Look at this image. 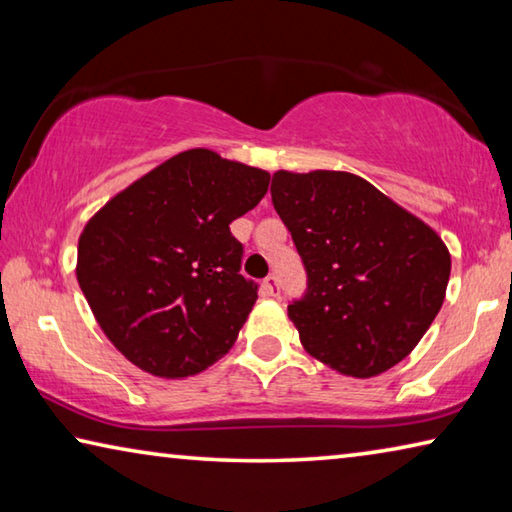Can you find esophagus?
Segmentation results:
<instances>
[{
    "instance_id": "obj_1",
    "label": "esophagus",
    "mask_w": 512,
    "mask_h": 512,
    "mask_svg": "<svg viewBox=\"0 0 512 512\" xmlns=\"http://www.w3.org/2000/svg\"><path fill=\"white\" fill-rule=\"evenodd\" d=\"M262 287H264V293H266V296H280V282H277V277L275 275H268L266 277V280H264V284H262Z\"/></svg>"
}]
</instances>
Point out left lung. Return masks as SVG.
<instances>
[{
    "label": "left lung",
    "mask_w": 512,
    "mask_h": 512,
    "mask_svg": "<svg viewBox=\"0 0 512 512\" xmlns=\"http://www.w3.org/2000/svg\"><path fill=\"white\" fill-rule=\"evenodd\" d=\"M271 198L307 271L289 318L311 357L359 379L409 357L443 307V239L348 171H277Z\"/></svg>",
    "instance_id": "left-lung-1"
}]
</instances>
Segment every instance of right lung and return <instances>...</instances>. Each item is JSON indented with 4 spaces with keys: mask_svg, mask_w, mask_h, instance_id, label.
Returning a JSON list of instances; mask_svg holds the SVG:
<instances>
[{
    "mask_svg": "<svg viewBox=\"0 0 512 512\" xmlns=\"http://www.w3.org/2000/svg\"><path fill=\"white\" fill-rule=\"evenodd\" d=\"M266 171L207 149L173 155L92 216L76 277L110 343L155 377L180 379L235 345L257 300L230 223L268 192Z\"/></svg>",
    "mask_w": 512,
    "mask_h": 512,
    "instance_id": "1",
    "label": "right lung"
}]
</instances>
